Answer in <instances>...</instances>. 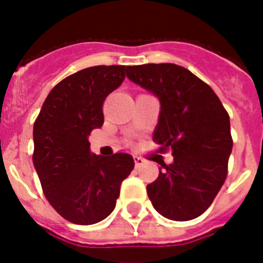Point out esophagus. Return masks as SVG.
<instances>
[{
  "mask_svg": "<svg viewBox=\"0 0 263 263\" xmlns=\"http://www.w3.org/2000/svg\"><path fill=\"white\" fill-rule=\"evenodd\" d=\"M134 161H135V166H136V168H138V166H140V165H142L144 162L143 158H140V157H138V156H134Z\"/></svg>",
  "mask_w": 263,
  "mask_h": 263,
  "instance_id": "1",
  "label": "esophagus"
}]
</instances>
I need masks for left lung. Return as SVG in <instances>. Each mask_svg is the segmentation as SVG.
I'll return each instance as SVG.
<instances>
[{"mask_svg":"<svg viewBox=\"0 0 263 263\" xmlns=\"http://www.w3.org/2000/svg\"><path fill=\"white\" fill-rule=\"evenodd\" d=\"M127 78L160 101L153 140L173 156L147 185L148 198L168 220H194L227 179L233 146L228 113L210 86L176 64L127 67Z\"/></svg>","mask_w":263,"mask_h":263,"instance_id":"1","label":"left lung"}]
</instances>
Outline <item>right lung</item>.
<instances>
[{
  "label": "right lung",
  "mask_w": 263,
  "mask_h": 263,
  "mask_svg": "<svg viewBox=\"0 0 263 263\" xmlns=\"http://www.w3.org/2000/svg\"><path fill=\"white\" fill-rule=\"evenodd\" d=\"M125 72V65H98L68 76L49 92L35 120L32 162L43 194L73 224L105 220L135 166L127 153L97 156L88 142L91 131L102 127L103 101Z\"/></svg>",
  "instance_id": "right-lung-1"
}]
</instances>
